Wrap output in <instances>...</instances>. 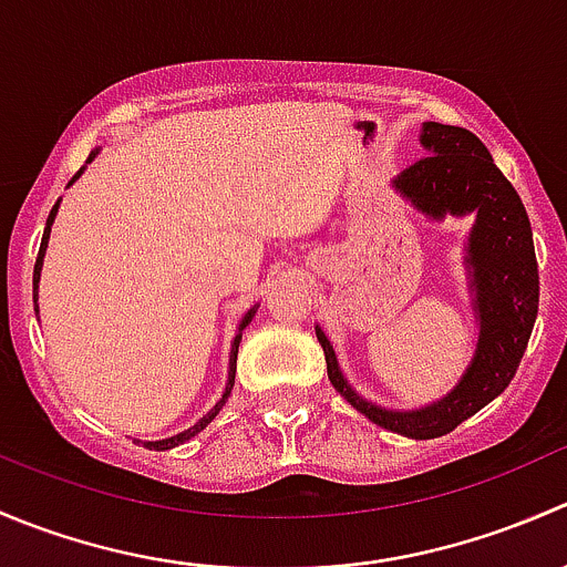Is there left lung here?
<instances>
[{"instance_id":"8db88e82","label":"left lung","mask_w":567,"mask_h":567,"mask_svg":"<svg viewBox=\"0 0 567 567\" xmlns=\"http://www.w3.org/2000/svg\"><path fill=\"white\" fill-rule=\"evenodd\" d=\"M420 142L431 156L420 158L394 177V188L431 219H444L447 214L477 216L466 247L474 312L480 318V340L472 364L453 392L436 403L425 409L390 411L351 390L329 337L320 326H316V334L326 353L331 386L359 414L400 436L436 439L455 431L463 420L507 390L535 326L540 279L529 216L516 188L491 158L488 147L472 131L444 123H422Z\"/></svg>"}]
</instances>
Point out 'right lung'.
I'll return each mask as SVG.
<instances>
[{"label": "right lung", "instance_id": "right-lung-1", "mask_svg": "<svg viewBox=\"0 0 567 567\" xmlns=\"http://www.w3.org/2000/svg\"><path fill=\"white\" fill-rule=\"evenodd\" d=\"M95 153H99V151H93V153H90L87 164L93 162V158H95ZM82 169H84V167H82ZM82 169H79V173L73 175V181H76V177L82 175ZM73 181H71V183H73ZM71 183H68V186H71ZM56 208H60V199H56V203H54V208H51V214H49V219H45L43 241H40V251H38V260H35V277H32V290H35V293H38V282H40V268H43V257H45V247H49V233H51V225H54ZM255 312H257V305L251 307V310L247 312V316L241 318V323H238V334H236V340H233V348H230V370H227V386H225V394H221V400H219V403H216L214 409H210L208 414H205L203 420L197 422V425H192V427H188V431L177 433V436L162 439V442H145V447H147V450H158V453H162V450H173V447H177V444H183V442H188V439H192V436H197V433L203 431V427H208V422L214 420L216 414H219V411H221V405H225V403H227V398H230V392H233V384H236V359H238V342H241V331L247 329V326L251 323V318H255Z\"/></svg>", "mask_w": 567, "mask_h": 567}]
</instances>
